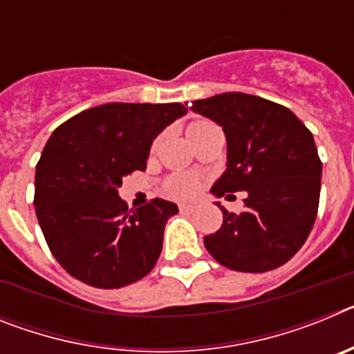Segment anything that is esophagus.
I'll list each match as a JSON object with an SVG mask.
<instances>
[{
	"label": "esophagus",
	"instance_id": "obj_1",
	"mask_svg": "<svg viewBox=\"0 0 354 354\" xmlns=\"http://www.w3.org/2000/svg\"><path fill=\"white\" fill-rule=\"evenodd\" d=\"M179 209H180V212H184V214H193V212L196 211V205H192V204H180Z\"/></svg>",
	"mask_w": 354,
	"mask_h": 354
}]
</instances>
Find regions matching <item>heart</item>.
<instances>
[{"instance_id":"1","label":"heart","mask_w":354,"mask_h":354,"mask_svg":"<svg viewBox=\"0 0 354 354\" xmlns=\"http://www.w3.org/2000/svg\"><path fill=\"white\" fill-rule=\"evenodd\" d=\"M209 122L205 120H195L187 126V134H192L193 131L198 129V127L205 126ZM168 192L174 196H179V198H192L196 193L200 192V180L192 175H177L168 184Z\"/></svg>"}]
</instances>
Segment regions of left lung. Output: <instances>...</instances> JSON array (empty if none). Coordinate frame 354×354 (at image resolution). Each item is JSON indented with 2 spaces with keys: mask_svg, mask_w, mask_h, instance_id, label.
<instances>
[{
  "mask_svg": "<svg viewBox=\"0 0 354 354\" xmlns=\"http://www.w3.org/2000/svg\"><path fill=\"white\" fill-rule=\"evenodd\" d=\"M189 109L216 122L227 138V170L212 195L248 193L239 214L216 202L223 223L204 237L205 248L228 270H277L314 227L323 174L314 136L289 108L248 93H220Z\"/></svg>",
  "mask_w": 354,
  "mask_h": 354,
  "instance_id": "left-lung-1",
  "label": "left lung"
}]
</instances>
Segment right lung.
Here are the masks:
<instances>
[{"instance_id": "add662e5", "label": "right lung", "mask_w": 354, "mask_h": 354, "mask_svg": "<svg viewBox=\"0 0 354 354\" xmlns=\"http://www.w3.org/2000/svg\"><path fill=\"white\" fill-rule=\"evenodd\" d=\"M187 113L177 102H109L64 122L35 171V212L60 266L81 282L118 289L138 282L158 262L165 225L179 212L156 198L127 209L122 179L145 170L152 142Z\"/></svg>"}]
</instances>
